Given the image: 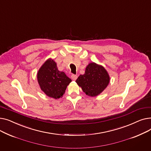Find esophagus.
I'll list each match as a JSON object with an SVG mask.
<instances>
[{"instance_id":"obj_1","label":"esophagus","mask_w":151,"mask_h":151,"mask_svg":"<svg viewBox=\"0 0 151 151\" xmlns=\"http://www.w3.org/2000/svg\"><path fill=\"white\" fill-rule=\"evenodd\" d=\"M71 79H72L73 80H74V81H75L76 79H77V78H78V76L76 75H72L71 76Z\"/></svg>"}]
</instances>
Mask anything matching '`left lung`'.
<instances>
[{
  "mask_svg": "<svg viewBox=\"0 0 151 151\" xmlns=\"http://www.w3.org/2000/svg\"><path fill=\"white\" fill-rule=\"evenodd\" d=\"M109 76L105 68L96 63H90L86 67L85 73L76 80L84 92L91 97H96L104 91L109 83Z\"/></svg>",
  "mask_w": 151,
  "mask_h": 151,
  "instance_id": "left-lung-1",
  "label": "left lung"
}]
</instances>
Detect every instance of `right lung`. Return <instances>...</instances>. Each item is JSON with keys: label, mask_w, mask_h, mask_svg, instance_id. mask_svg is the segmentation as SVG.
<instances>
[{"label": "right lung", "mask_w": 151, "mask_h": 151, "mask_svg": "<svg viewBox=\"0 0 151 151\" xmlns=\"http://www.w3.org/2000/svg\"><path fill=\"white\" fill-rule=\"evenodd\" d=\"M37 80L42 91L50 97L58 99L63 96L71 82L63 71H60L52 59H47L39 69Z\"/></svg>", "instance_id": "obj_1"}]
</instances>
